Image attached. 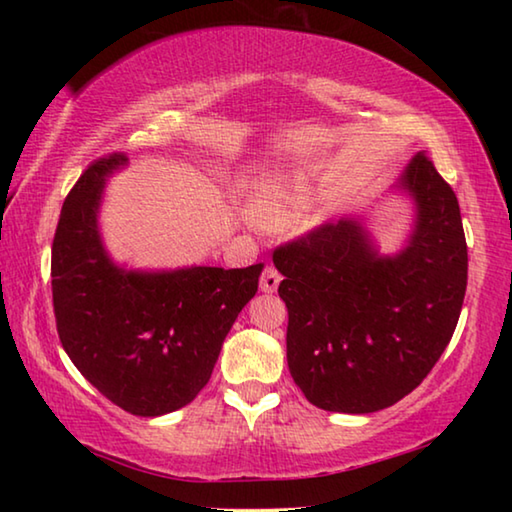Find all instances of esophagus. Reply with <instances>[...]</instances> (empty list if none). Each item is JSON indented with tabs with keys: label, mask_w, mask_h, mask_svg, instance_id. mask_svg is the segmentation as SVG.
<instances>
[{
	"label": "esophagus",
	"mask_w": 512,
	"mask_h": 512,
	"mask_svg": "<svg viewBox=\"0 0 512 512\" xmlns=\"http://www.w3.org/2000/svg\"><path fill=\"white\" fill-rule=\"evenodd\" d=\"M280 282H282L280 271H277L275 266H266L262 273V280H259V289L264 293H275L277 287H280Z\"/></svg>",
	"instance_id": "1"
}]
</instances>
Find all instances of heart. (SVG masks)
<instances>
[{
	"label": "heart",
	"mask_w": 512,
	"mask_h": 512,
	"mask_svg": "<svg viewBox=\"0 0 512 512\" xmlns=\"http://www.w3.org/2000/svg\"><path fill=\"white\" fill-rule=\"evenodd\" d=\"M300 207V198L289 192H284L280 187H268L255 201V212L264 219H284L291 216Z\"/></svg>",
	"instance_id": "1"
}]
</instances>
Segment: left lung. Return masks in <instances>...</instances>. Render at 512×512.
I'll return each mask as SVG.
<instances>
[{
  "mask_svg": "<svg viewBox=\"0 0 512 512\" xmlns=\"http://www.w3.org/2000/svg\"><path fill=\"white\" fill-rule=\"evenodd\" d=\"M402 185L418 221L397 257H377L354 221L323 223L273 250L289 311V370L318 409L393 406L452 341L467 287L461 207L424 151Z\"/></svg>",
  "mask_w": 512,
  "mask_h": 512,
  "instance_id": "obj_1",
  "label": "left lung"
}]
</instances>
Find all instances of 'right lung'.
<instances>
[{
    "instance_id": "right-lung-1",
    "label": "right lung",
    "mask_w": 512,
    "mask_h": 512,
    "mask_svg": "<svg viewBox=\"0 0 512 512\" xmlns=\"http://www.w3.org/2000/svg\"><path fill=\"white\" fill-rule=\"evenodd\" d=\"M126 153L94 160L60 210L51 246L58 339L81 375L142 418L183 409L210 381L223 339L257 293L264 264L126 273L97 230L103 180Z\"/></svg>"
}]
</instances>
